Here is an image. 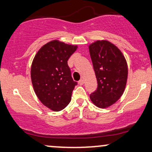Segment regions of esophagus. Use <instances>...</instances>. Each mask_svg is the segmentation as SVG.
Returning a JSON list of instances; mask_svg holds the SVG:
<instances>
[{"instance_id":"esophagus-1","label":"esophagus","mask_w":152,"mask_h":152,"mask_svg":"<svg viewBox=\"0 0 152 152\" xmlns=\"http://www.w3.org/2000/svg\"><path fill=\"white\" fill-rule=\"evenodd\" d=\"M84 83V81L83 79H81L79 81H78V84L79 85H83Z\"/></svg>"}]
</instances>
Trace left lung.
I'll return each instance as SVG.
<instances>
[{
	"label": "left lung",
	"instance_id": "obj_1",
	"mask_svg": "<svg viewBox=\"0 0 152 152\" xmlns=\"http://www.w3.org/2000/svg\"><path fill=\"white\" fill-rule=\"evenodd\" d=\"M88 48L98 83L90 99L97 107L105 109L115 104L124 92L128 77L126 60L121 50L107 40H98Z\"/></svg>",
	"mask_w": 152,
	"mask_h": 152
}]
</instances>
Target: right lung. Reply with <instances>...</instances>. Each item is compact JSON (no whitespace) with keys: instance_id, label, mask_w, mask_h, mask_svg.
Returning <instances> with one entry per match:
<instances>
[{"instance_id":"add662e5","label":"right lung","mask_w":152,"mask_h":152,"mask_svg":"<svg viewBox=\"0 0 152 152\" xmlns=\"http://www.w3.org/2000/svg\"><path fill=\"white\" fill-rule=\"evenodd\" d=\"M77 48L76 45L53 40L43 45L33 60L31 77L35 93L43 105L53 111L67 106L77 85L67 64Z\"/></svg>"}]
</instances>
